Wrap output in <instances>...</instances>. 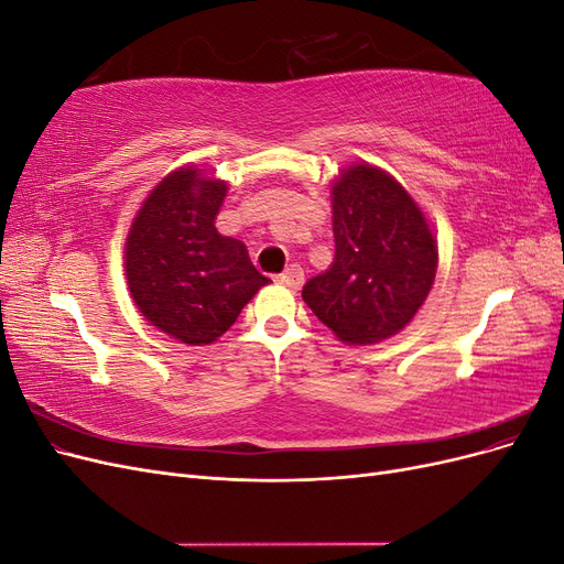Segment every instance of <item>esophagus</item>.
<instances>
[{"instance_id": "1", "label": "esophagus", "mask_w": 564, "mask_h": 564, "mask_svg": "<svg viewBox=\"0 0 564 564\" xmlns=\"http://www.w3.org/2000/svg\"><path fill=\"white\" fill-rule=\"evenodd\" d=\"M303 280H305L303 268L296 265V263L289 265V268L282 272V275H280V282H282L284 286H289V289H299V286L303 284Z\"/></svg>"}]
</instances>
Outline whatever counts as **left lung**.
Returning a JSON list of instances; mask_svg holds the SVG:
<instances>
[{"mask_svg": "<svg viewBox=\"0 0 564 564\" xmlns=\"http://www.w3.org/2000/svg\"><path fill=\"white\" fill-rule=\"evenodd\" d=\"M334 263L303 286V301L346 344H377L404 329L429 296L435 237L404 187L369 164L334 183Z\"/></svg>", "mask_w": 564, "mask_h": 564, "instance_id": "obj_1", "label": "left lung"}]
</instances>
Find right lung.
Masks as SVG:
<instances>
[{
	"mask_svg": "<svg viewBox=\"0 0 564 564\" xmlns=\"http://www.w3.org/2000/svg\"><path fill=\"white\" fill-rule=\"evenodd\" d=\"M228 185L195 169L169 174L135 216L127 240L131 296L152 327L187 346L224 336L270 280L242 242L216 232Z\"/></svg>",
	"mask_w": 564,
	"mask_h": 564,
	"instance_id": "right-lung-1",
	"label": "right lung"
}]
</instances>
